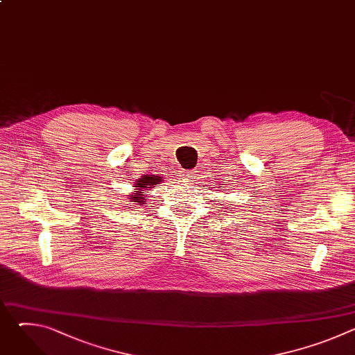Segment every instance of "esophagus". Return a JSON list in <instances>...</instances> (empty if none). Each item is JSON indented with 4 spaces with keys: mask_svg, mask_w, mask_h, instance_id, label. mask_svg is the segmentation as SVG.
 Here are the masks:
<instances>
[{
    "mask_svg": "<svg viewBox=\"0 0 355 355\" xmlns=\"http://www.w3.org/2000/svg\"><path fill=\"white\" fill-rule=\"evenodd\" d=\"M193 177H195L193 171H181V180H184V181H189Z\"/></svg>",
    "mask_w": 355,
    "mask_h": 355,
    "instance_id": "esophagus-1",
    "label": "esophagus"
}]
</instances>
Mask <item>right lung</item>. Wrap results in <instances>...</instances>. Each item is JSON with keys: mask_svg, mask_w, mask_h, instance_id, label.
<instances>
[{"mask_svg": "<svg viewBox=\"0 0 355 355\" xmlns=\"http://www.w3.org/2000/svg\"><path fill=\"white\" fill-rule=\"evenodd\" d=\"M163 180L159 175H143L140 180H137L135 182L136 191L133 192L135 195H128L130 196V202H137V204H146L147 196V191H150L155 185L160 184Z\"/></svg>", "mask_w": 355, "mask_h": 355, "instance_id": "right-lung-1", "label": "right lung"}]
</instances>
